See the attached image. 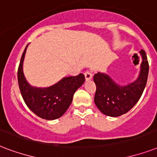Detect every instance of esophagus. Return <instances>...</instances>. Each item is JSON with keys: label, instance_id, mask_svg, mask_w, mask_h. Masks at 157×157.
<instances>
[{"label": "esophagus", "instance_id": "1", "mask_svg": "<svg viewBox=\"0 0 157 157\" xmlns=\"http://www.w3.org/2000/svg\"><path fill=\"white\" fill-rule=\"evenodd\" d=\"M92 76H93V75H92L91 72H90V71H86V72H85V78H86V81L91 80Z\"/></svg>", "mask_w": 157, "mask_h": 157}]
</instances>
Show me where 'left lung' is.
Segmentation results:
<instances>
[{
  "instance_id": "1",
  "label": "left lung",
  "mask_w": 157,
  "mask_h": 157,
  "mask_svg": "<svg viewBox=\"0 0 157 157\" xmlns=\"http://www.w3.org/2000/svg\"><path fill=\"white\" fill-rule=\"evenodd\" d=\"M139 52L142 59L139 75L131 83L121 86L106 73L94 74V104L105 115L118 117L128 113L142 96L147 81L149 65L145 51L141 50Z\"/></svg>"
}]
</instances>
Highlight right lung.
Returning a JSON list of instances; mask_svg holds the SVG:
<instances>
[{"instance_id": "1", "label": "right lung", "mask_w": 157, "mask_h": 157, "mask_svg": "<svg viewBox=\"0 0 157 157\" xmlns=\"http://www.w3.org/2000/svg\"><path fill=\"white\" fill-rule=\"evenodd\" d=\"M24 51L18 68V83L20 93L26 105L32 112L41 118L54 120L62 117L72 102L74 93L85 82V76L63 77L49 87L31 86L23 71V63L26 49Z\"/></svg>"}]
</instances>
